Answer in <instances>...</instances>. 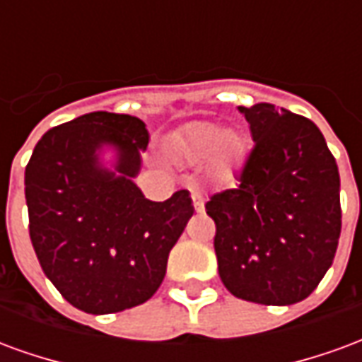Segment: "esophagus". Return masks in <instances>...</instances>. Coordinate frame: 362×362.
I'll return each instance as SVG.
<instances>
[{
    "instance_id": "34e87169",
    "label": "esophagus",
    "mask_w": 362,
    "mask_h": 362,
    "mask_svg": "<svg viewBox=\"0 0 362 362\" xmlns=\"http://www.w3.org/2000/svg\"><path fill=\"white\" fill-rule=\"evenodd\" d=\"M192 202H194V207H196V211H204V196H202V192H197V189H192Z\"/></svg>"
}]
</instances>
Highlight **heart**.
I'll return each mask as SVG.
<instances>
[{"label":"heart","instance_id":"heart-1","mask_svg":"<svg viewBox=\"0 0 362 362\" xmlns=\"http://www.w3.org/2000/svg\"><path fill=\"white\" fill-rule=\"evenodd\" d=\"M170 155L178 160L197 165L211 155V168L217 176H228L244 155L243 135L223 129L209 122L189 124L170 139Z\"/></svg>","mask_w":362,"mask_h":362}]
</instances>
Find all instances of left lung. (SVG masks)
I'll use <instances>...</instances> for the list:
<instances>
[{"mask_svg": "<svg viewBox=\"0 0 362 362\" xmlns=\"http://www.w3.org/2000/svg\"><path fill=\"white\" fill-rule=\"evenodd\" d=\"M254 149L236 186L211 196L223 285L243 300L287 306L318 287L339 233V170L318 126L273 104L238 106Z\"/></svg>", "mask_w": 362, "mask_h": 362, "instance_id": "1", "label": "left lung"}]
</instances>
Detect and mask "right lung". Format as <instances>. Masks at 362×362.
<instances>
[{
  "label": "right lung",
  "instance_id": "1",
  "mask_svg": "<svg viewBox=\"0 0 362 362\" xmlns=\"http://www.w3.org/2000/svg\"><path fill=\"white\" fill-rule=\"evenodd\" d=\"M149 132L141 119L90 112L48 129L25 170L28 233L46 277L87 314L149 300L194 215L188 189L151 202L134 178ZM112 146L115 168L100 163Z\"/></svg>",
  "mask_w": 362,
  "mask_h": 362
}]
</instances>
